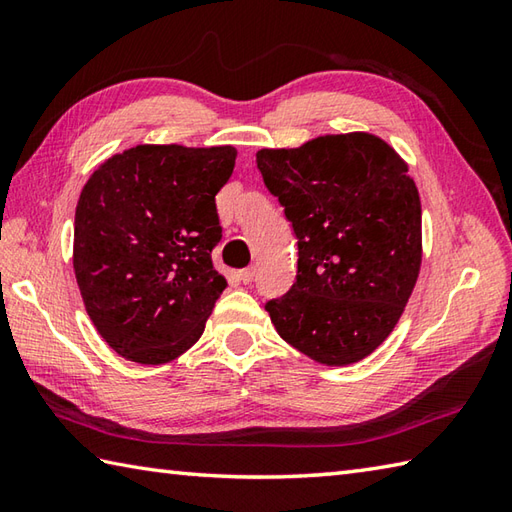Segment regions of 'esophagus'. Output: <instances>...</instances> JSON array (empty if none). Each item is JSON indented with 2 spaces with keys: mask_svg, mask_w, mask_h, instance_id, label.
<instances>
[{
  "mask_svg": "<svg viewBox=\"0 0 512 512\" xmlns=\"http://www.w3.org/2000/svg\"><path fill=\"white\" fill-rule=\"evenodd\" d=\"M237 279L242 281V284H250V281L255 279V268H244V270H239V273H237Z\"/></svg>",
  "mask_w": 512,
  "mask_h": 512,
  "instance_id": "esophagus-1",
  "label": "esophagus"
}]
</instances>
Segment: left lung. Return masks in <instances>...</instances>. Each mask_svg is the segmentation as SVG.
<instances>
[{
  "label": "left lung",
  "mask_w": 512,
  "mask_h": 512,
  "mask_svg": "<svg viewBox=\"0 0 512 512\" xmlns=\"http://www.w3.org/2000/svg\"><path fill=\"white\" fill-rule=\"evenodd\" d=\"M257 167L299 246L297 281L268 301L279 336L312 361H363L405 312L422 266V206L409 165L369 132L259 149Z\"/></svg>",
  "instance_id": "left-lung-1"
}]
</instances>
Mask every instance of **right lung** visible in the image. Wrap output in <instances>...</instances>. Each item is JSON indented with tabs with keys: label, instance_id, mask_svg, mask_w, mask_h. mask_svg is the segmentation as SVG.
Returning <instances> with one entry per match:
<instances>
[{
	"label": "right lung",
	"instance_id": "right-lung-1",
	"mask_svg": "<svg viewBox=\"0 0 512 512\" xmlns=\"http://www.w3.org/2000/svg\"><path fill=\"white\" fill-rule=\"evenodd\" d=\"M237 149L136 145L105 158L81 189L72 266L85 312L112 350L162 365L204 332L226 277L215 195Z\"/></svg>",
	"mask_w": 512,
	"mask_h": 512
}]
</instances>
